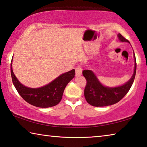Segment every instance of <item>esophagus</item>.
Segmentation results:
<instances>
[{
	"instance_id": "obj_1",
	"label": "esophagus",
	"mask_w": 147,
	"mask_h": 147,
	"mask_svg": "<svg viewBox=\"0 0 147 147\" xmlns=\"http://www.w3.org/2000/svg\"><path fill=\"white\" fill-rule=\"evenodd\" d=\"M75 71H76V76H79L82 74V69L80 66H77L75 69Z\"/></svg>"
}]
</instances>
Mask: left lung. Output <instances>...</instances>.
<instances>
[{
  "instance_id": "8db88e82",
  "label": "left lung",
  "mask_w": 147,
  "mask_h": 147,
  "mask_svg": "<svg viewBox=\"0 0 147 147\" xmlns=\"http://www.w3.org/2000/svg\"><path fill=\"white\" fill-rule=\"evenodd\" d=\"M118 38L122 42H129L121 34H118ZM135 69L131 79L121 86L115 88L106 87L99 82L94 73L90 70H84L82 74L86 80L84 88V97L89 104L96 107L110 106L119 102L127 94L132 86L135 80L137 69L136 58L134 53Z\"/></svg>"
}]
</instances>
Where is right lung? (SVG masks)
<instances>
[{"instance_id":"right-lung-1","label":"right lung","mask_w":147,"mask_h":147,"mask_svg":"<svg viewBox=\"0 0 147 147\" xmlns=\"http://www.w3.org/2000/svg\"><path fill=\"white\" fill-rule=\"evenodd\" d=\"M12 67L11 63V76L13 84L18 92L25 101L39 108H49L57 105L62 99L65 87L75 75V70L73 69L62 74L45 86L39 88H31L24 86L18 80L13 73Z\"/></svg>"}]
</instances>
